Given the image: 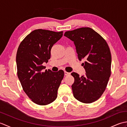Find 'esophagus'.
I'll return each mask as SVG.
<instances>
[{"label": "esophagus", "mask_w": 127, "mask_h": 127, "mask_svg": "<svg viewBox=\"0 0 127 127\" xmlns=\"http://www.w3.org/2000/svg\"><path fill=\"white\" fill-rule=\"evenodd\" d=\"M70 74V72H68L67 71H64V75H65V76H67V75H69Z\"/></svg>", "instance_id": "1"}]
</instances>
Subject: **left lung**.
Returning <instances> with one entry per match:
<instances>
[{"label":"left lung","mask_w":127,"mask_h":127,"mask_svg":"<svg viewBox=\"0 0 127 127\" xmlns=\"http://www.w3.org/2000/svg\"><path fill=\"white\" fill-rule=\"evenodd\" d=\"M64 36L74 41L79 60H85L82 63L85 76L71 74L75 79L71 86L74 96L83 103H92L100 98L111 75V55L108 44L89 27L67 31Z\"/></svg>","instance_id":"8db88e82"}]
</instances>
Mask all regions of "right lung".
I'll return each mask as SVG.
<instances>
[{
    "instance_id": "1",
    "label": "right lung",
    "mask_w": 127,
    "mask_h": 127,
    "mask_svg": "<svg viewBox=\"0 0 127 127\" xmlns=\"http://www.w3.org/2000/svg\"><path fill=\"white\" fill-rule=\"evenodd\" d=\"M63 33L36 29L26 36L18 46L16 54L17 76L24 92L37 105L49 104L57 97L64 71H44L46 67L42 64L48 62L51 48Z\"/></svg>"
}]
</instances>
